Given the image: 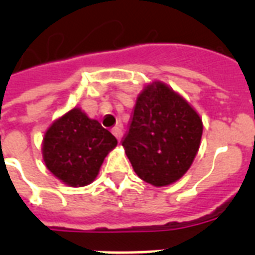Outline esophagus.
Masks as SVG:
<instances>
[{
  "label": "esophagus",
  "instance_id": "esophagus-1",
  "mask_svg": "<svg viewBox=\"0 0 255 255\" xmlns=\"http://www.w3.org/2000/svg\"><path fill=\"white\" fill-rule=\"evenodd\" d=\"M112 133L115 136L116 139L122 140V136H123V131H122V126H116V127L112 128Z\"/></svg>",
  "mask_w": 255,
  "mask_h": 255
}]
</instances>
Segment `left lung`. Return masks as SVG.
Wrapping results in <instances>:
<instances>
[{"mask_svg": "<svg viewBox=\"0 0 255 255\" xmlns=\"http://www.w3.org/2000/svg\"><path fill=\"white\" fill-rule=\"evenodd\" d=\"M201 136L197 112L168 86L153 82L137 96L122 145L141 180L165 186L189 169Z\"/></svg>", "mask_w": 255, "mask_h": 255, "instance_id": "1", "label": "left lung"}]
</instances>
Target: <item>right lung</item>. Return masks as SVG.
<instances>
[{
  "instance_id": "obj_1",
  "label": "right lung",
  "mask_w": 255,
  "mask_h": 255,
  "mask_svg": "<svg viewBox=\"0 0 255 255\" xmlns=\"http://www.w3.org/2000/svg\"><path fill=\"white\" fill-rule=\"evenodd\" d=\"M118 140L79 108L55 120L43 137V160L47 169L70 186L91 184L100 165Z\"/></svg>"
}]
</instances>
